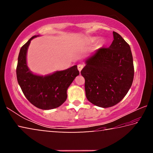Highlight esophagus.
Wrapping results in <instances>:
<instances>
[{
    "mask_svg": "<svg viewBox=\"0 0 153 153\" xmlns=\"http://www.w3.org/2000/svg\"><path fill=\"white\" fill-rule=\"evenodd\" d=\"M83 67H84V65H82V64H79L78 65H77V69H78V70H79V72L82 71Z\"/></svg>",
    "mask_w": 153,
    "mask_h": 153,
    "instance_id": "34e87169",
    "label": "esophagus"
}]
</instances>
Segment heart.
Returning <instances> with one entry per match:
<instances>
[{"label":"heart","instance_id":"1","mask_svg":"<svg viewBox=\"0 0 153 153\" xmlns=\"http://www.w3.org/2000/svg\"><path fill=\"white\" fill-rule=\"evenodd\" d=\"M94 40H95V38H92V39H91V41H92V42H94Z\"/></svg>","mask_w":153,"mask_h":153}]
</instances>
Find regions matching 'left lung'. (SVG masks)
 Instances as JSON below:
<instances>
[{"label":"left lung","mask_w":153,"mask_h":153,"mask_svg":"<svg viewBox=\"0 0 153 153\" xmlns=\"http://www.w3.org/2000/svg\"><path fill=\"white\" fill-rule=\"evenodd\" d=\"M108 48L102 47L86 60L81 71L87 99L98 107H111L127 94L132 84L134 68L130 46L113 32Z\"/></svg>","instance_id":"left-lung-1"}]
</instances>
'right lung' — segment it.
<instances>
[{
    "instance_id": "add662e5",
    "label": "right lung",
    "mask_w": 153,
    "mask_h": 153,
    "mask_svg": "<svg viewBox=\"0 0 153 153\" xmlns=\"http://www.w3.org/2000/svg\"><path fill=\"white\" fill-rule=\"evenodd\" d=\"M33 36L20 49L16 69L17 79L23 93L33 105L43 110L59 107L65 101L67 90L79 74L77 65L53 74L40 76L32 74L27 65V51Z\"/></svg>"
}]
</instances>
